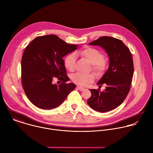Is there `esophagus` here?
<instances>
[{
    "mask_svg": "<svg viewBox=\"0 0 153 153\" xmlns=\"http://www.w3.org/2000/svg\"><path fill=\"white\" fill-rule=\"evenodd\" d=\"M78 90H79V91H83V90H85V88H82V87H80V86H77V88H76Z\"/></svg>",
    "mask_w": 153,
    "mask_h": 153,
    "instance_id": "34e87169",
    "label": "esophagus"
}]
</instances>
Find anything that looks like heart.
I'll return each mask as SVG.
<instances>
[{"mask_svg":"<svg viewBox=\"0 0 153 153\" xmlns=\"http://www.w3.org/2000/svg\"><path fill=\"white\" fill-rule=\"evenodd\" d=\"M77 55H81L85 58L88 61L92 64V70L98 75L102 74L106 69L107 63L104 59L103 53L93 48H86L82 51H79L76 52ZM76 55L74 53L68 54L64 59V65L65 68L72 72L75 69L76 61ZM72 81L79 86H86L89 83L92 82L95 79L93 74H84L80 73H76L71 76Z\"/></svg>","mask_w":153,"mask_h":153,"instance_id":"1","label":"heart"}]
</instances>
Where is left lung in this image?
<instances>
[{"mask_svg":"<svg viewBox=\"0 0 153 153\" xmlns=\"http://www.w3.org/2000/svg\"><path fill=\"white\" fill-rule=\"evenodd\" d=\"M104 49L109 58V67L97 85L105 84V91L89 89L92 95L87 102L99 112L111 111L122 104L129 91L134 75L131 52L123 42L116 38L102 36L89 43Z\"/></svg>","mask_w":153,"mask_h":153,"instance_id":"obj_1","label":"left lung"}]
</instances>
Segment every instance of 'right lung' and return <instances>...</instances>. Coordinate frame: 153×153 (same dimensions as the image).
I'll return each instance as SVG.
<instances>
[{"mask_svg":"<svg viewBox=\"0 0 153 153\" xmlns=\"http://www.w3.org/2000/svg\"><path fill=\"white\" fill-rule=\"evenodd\" d=\"M54 34L36 37L26 47L21 59V81L29 100L37 107L50 110L57 107L74 89L76 85L66 83L63 57L77 49ZM56 77L63 82L52 83Z\"/></svg>","mask_w":153,"mask_h":153,"instance_id":"add662e5","label":"right lung"}]
</instances>
